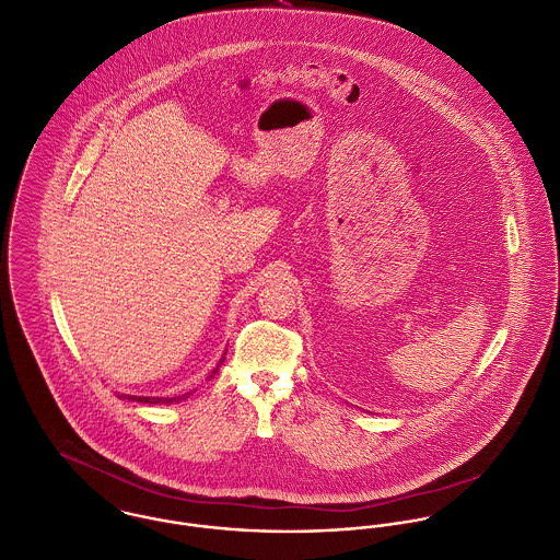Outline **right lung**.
<instances>
[{
  "label": "right lung",
  "mask_w": 560,
  "mask_h": 560,
  "mask_svg": "<svg viewBox=\"0 0 560 560\" xmlns=\"http://www.w3.org/2000/svg\"><path fill=\"white\" fill-rule=\"evenodd\" d=\"M226 354V352H224ZM223 359L219 361V365L212 370V374H217V370L221 368V363H223ZM118 398H127V400H133V402H149V405H173V402H179V400H186L188 398V394H184V396H173V398H164V396H129V394H118Z\"/></svg>",
  "instance_id": "add662e5"
}]
</instances>
